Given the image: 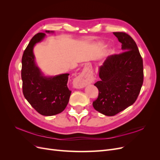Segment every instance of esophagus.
Instances as JSON below:
<instances>
[{"label":"esophagus","mask_w":160,"mask_h":160,"mask_svg":"<svg viewBox=\"0 0 160 160\" xmlns=\"http://www.w3.org/2000/svg\"><path fill=\"white\" fill-rule=\"evenodd\" d=\"M92 81V76L90 75L81 74L77 77L74 80L73 84L76 88H83L88 85L91 83Z\"/></svg>","instance_id":"1"}]
</instances>
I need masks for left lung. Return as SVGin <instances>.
<instances>
[{
  "instance_id": "left-lung-1",
  "label": "left lung",
  "mask_w": 160,
  "mask_h": 160,
  "mask_svg": "<svg viewBox=\"0 0 160 160\" xmlns=\"http://www.w3.org/2000/svg\"><path fill=\"white\" fill-rule=\"evenodd\" d=\"M123 52L109 56L99 68L101 80L94 84L99 90L93 102L95 110L113 116L133 105L143 82V59L136 43L128 34L114 32Z\"/></svg>"
}]
</instances>
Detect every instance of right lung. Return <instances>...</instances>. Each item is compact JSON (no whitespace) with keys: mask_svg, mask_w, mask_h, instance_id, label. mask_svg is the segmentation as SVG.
<instances>
[{"mask_svg":"<svg viewBox=\"0 0 160 160\" xmlns=\"http://www.w3.org/2000/svg\"><path fill=\"white\" fill-rule=\"evenodd\" d=\"M46 31V32H52ZM45 36L38 32L34 36L24 51L22 57L21 78L25 99L38 113L45 116L61 113L69 103L71 91L67 87L69 73L44 77L36 65L32 49Z\"/></svg>","mask_w":160,"mask_h":160,"instance_id":"right-lung-1","label":"right lung"}]
</instances>
